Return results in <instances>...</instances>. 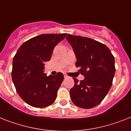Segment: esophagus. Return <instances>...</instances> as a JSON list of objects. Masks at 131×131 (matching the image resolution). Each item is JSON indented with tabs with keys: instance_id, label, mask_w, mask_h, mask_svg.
Returning <instances> with one entry per match:
<instances>
[{
	"instance_id": "obj_1",
	"label": "esophagus",
	"mask_w": 131,
	"mask_h": 131,
	"mask_svg": "<svg viewBox=\"0 0 131 131\" xmlns=\"http://www.w3.org/2000/svg\"><path fill=\"white\" fill-rule=\"evenodd\" d=\"M68 78V75H67L66 74H64V78L66 79V78Z\"/></svg>"
}]
</instances>
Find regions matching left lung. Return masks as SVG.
<instances>
[{
  "label": "left lung",
  "mask_w": 131,
  "mask_h": 131,
  "mask_svg": "<svg viewBox=\"0 0 131 131\" xmlns=\"http://www.w3.org/2000/svg\"><path fill=\"white\" fill-rule=\"evenodd\" d=\"M66 39L73 48L77 61L75 66L85 77L70 90V96L75 106L89 109L104 100L112 86L115 73L114 58L104 44L85 37L68 34Z\"/></svg>",
  "instance_id": "1"
}]
</instances>
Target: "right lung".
<instances>
[{
  "label": "right lung",
  "mask_w": 131,
  "mask_h": 131,
  "mask_svg": "<svg viewBox=\"0 0 131 131\" xmlns=\"http://www.w3.org/2000/svg\"><path fill=\"white\" fill-rule=\"evenodd\" d=\"M66 35L34 37L20 45L14 56L13 82L20 98L29 105L45 108L55 102L64 78L61 72L47 76L43 73L44 63L50 60L53 48Z\"/></svg>",
  "instance_id": "obj_1"
}]
</instances>
